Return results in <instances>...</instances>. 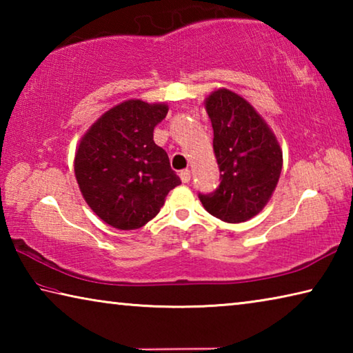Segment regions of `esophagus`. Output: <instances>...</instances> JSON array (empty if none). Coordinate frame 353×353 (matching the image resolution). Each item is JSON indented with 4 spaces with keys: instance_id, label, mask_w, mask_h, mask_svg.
Listing matches in <instances>:
<instances>
[{
    "instance_id": "esophagus-1",
    "label": "esophagus",
    "mask_w": 353,
    "mask_h": 353,
    "mask_svg": "<svg viewBox=\"0 0 353 353\" xmlns=\"http://www.w3.org/2000/svg\"><path fill=\"white\" fill-rule=\"evenodd\" d=\"M179 176H181V181L183 183H188L190 179H191V172H190V170H183V171L179 172Z\"/></svg>"
}]
</instances>
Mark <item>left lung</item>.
<instances>
[{
    "label": "left lung",
    "mask_w": 353,
    "mask_h": 353,
    "mask_svg": "<svg viewBox=\"0 0 353 353\" xmlns=\"http://www.w3.org/2000/svg\"><path fill=\"white\" fill-rule=\"evenodd\" d=\"M212 119L213 151L221 183L199 194L205 210L224 223H244L270 202L282 172L283 155L276 135L246 99L218 88L204 101Z\"/></svg>",
    "instance_id": "obj_1"
}]
</instances>
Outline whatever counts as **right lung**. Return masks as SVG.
Instances as JSON below:
<instances>
[{
  "label": "right lung",
  "instance_id": "1",
  "mask_svg": "<svg viewBox=\"0 0 353 353\" xmlns=\"http://www.w3.org/2000/svg\"><path fill=\"white\" fill-rule=\"evenodd\" d=\"M165 103L128 99L103 113L79 141L74 176L94 214L119 230L140 229L181 183L168 154L154 143Z\"/></svg>",
  "mask_w": 353,
  "mask_h": 353
}]
</instances>
